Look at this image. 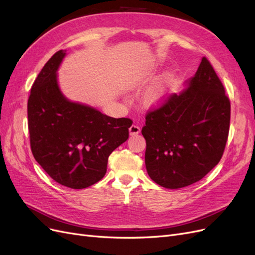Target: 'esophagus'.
I'll list each match as a JSON object with an SVG mask.
<instances>
[{
	"label": "esophagus",
	"instance_id": "34e87169",
	"mask_svg": "<svg viewBox=\"0 0 255 255\" xmlns=\"http://www.w3.org/2000/svg\"><path fill=\"white\" fill-rule=\"evenodd\" d=\"M139 132H140V128L138 127V126H135V125L130 126V127H129V128H128V133H129V135H130V136L137 135V134L139 133Z\"/></svg>",
	"mask_w": 255,
	"mask_h": 255
}]
</instances>
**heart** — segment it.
I'll use <instances>...</instances> for the list:
<instances>
[{
    "label": "heart",
    "instance_id": "heart-1",
    "mask_svg": "<svg viewBox=\"0 0 255 255\" xmlns=\"http://www.w3.org/2000/svg\"><path fill=\"white\" fill-rule=\"evenodd\" d=\"M173 81V72H166L156 84H154L153 86L145 90L142 96V104L146 109H157V107L163 105Z\"/></svg>",
    "mask_w": 255,
    "mask_h": 255
}]
</instances>
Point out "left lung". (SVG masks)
Returning <instances> with one entry per match:
<instances>
[{"mask_svg":"<svg viewBox=\"0 0 255 255\" xmlns=\"http://www.w3.org/2000/svg\"><path fill=\"white\" fill-rule=\"evenodd\" d=\"M231 104L214 68L202 57L185 89L145 116L149 176L165 188L194 184L219 163L230 128Z\"/></svg>","mask_w":255,"mask_h":255,"instance_id":"1","label":"left lung"}]
</instances>
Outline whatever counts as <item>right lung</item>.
Masks as SVG:
<instances>
[{
    "instance_id": "obj_1",
    "label": "right lung",
    "mask_w": 255,
    "mask_h": 255,
    "mask_svg": "<svg viewBox=\"0 0 255 255\" xmlns=\"http://www.w3.org/2000/svg\"><path fill=\"white\" fill-rule=\"evenodd\" d=\"M66 54H54L32 86L27 102L30 148L54 181L82 189L103 179L109 156L127 141L133 122L109 117L64 96L57 71Z\"/></svg>"
}]
</instances>
